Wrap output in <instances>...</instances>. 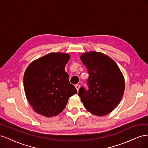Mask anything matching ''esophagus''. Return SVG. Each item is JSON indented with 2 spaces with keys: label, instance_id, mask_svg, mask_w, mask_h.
Segmentation results:
<instances>
[{
  "label": "esophagus",
  "instance_id": "1",
  "mask_svg": "<svg viewBox=\"0 0 148 148\" xmlns=\"http://www.w3.org/2000/svg\"><path fill=\"white\" fill-rule=\"evenodd\" d=\"M75 88H76V89H77V92H78L79 90L80 87H81V86L79 85V84H76V85L75 86Z\"/></svg>",
  "mask_w": 148,
  "mask_h": 148
}]
</instances>
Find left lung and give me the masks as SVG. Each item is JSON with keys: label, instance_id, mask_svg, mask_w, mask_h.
<instances>
[{"label": "left lung", "instance_id": "left-lung-1", "mask_svg": "<svg viewBox=\"0 0 148 148\" xmlns=\"http://www.w3.org/2000/svg\"><path fill=\"white\" fill-rule=\"evenodd\" d=\"M81 60L88 71V90L81 87L79 96L87 110L97 116L112 112L123 97L125 79L112 59L95 51L84 53Z\"/></svg>", "mask_w": 148, "mask_h": 148}]
</instances>
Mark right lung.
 Listing matches in <instances>:
<instances>
[{"mask_svg":"<svg viewBox=\"0 0 148 148\" xmlns=\"http://www.w3.org/2000/svg\"><path fill=\"white\" fill-rule=\"evenodd\" d=\"M69 59V54L51 53L33 61L25 70V94L36 113L56 116L65 108L70 97L77 94L65 71Z\"/></svg>","mask_w":148,"mask_h":148,"instance_id":"1","label":"right lung"}]
</instances>
